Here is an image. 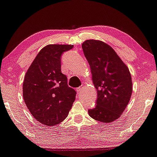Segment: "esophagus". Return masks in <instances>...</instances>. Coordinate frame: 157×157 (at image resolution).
<instances>
[{"instance_id": "34e87169", "label": "esophagus", "mask_w": 157, "mask_h": 157, "mask_svg": "<svg viewBox=\"0 0 157 157\" xmlns=\"http://www.w3.org/2000/svg\"><path fill=\"white\" fill-rule=\"evenodd\" d=\"M83 86H82V85H81V86H80V87H78V88H76V93H77L78 94H79L80 93H81V91L82 90V89H83Z\"/></svg>"}]
</instances>
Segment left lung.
Masks as SVG:
<instances>
[{"label": "left lung", "mask_w": 157, "mask_h": 157, "mask_svg": "<svg viewBox=\"0 0 157 157\" xmlns=\"http://www.w3.org/2000/svg\"><path fill=\"white\" fill-rule=\"evenodd\" d=\"M82 48L97 90L96 106L88 111L89 115L100 122H113L120 117L131 99V73L114 50L102 41L86 40Z\"/></svg>", "instance_id": "1"}]
</instances>
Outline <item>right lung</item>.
I'll use <instances>...</instances> for the list:
<instances>
[{"label": "right lung", "mask_w": 157, "mask_h": 157, "mask_svg": "<svg viewBox=\"0 0 157 157\" xmlns=\"http://www.w3.org/2000/svg\"><path fill=\"white\" fill-rule=\"evenodd\" d=\"M73 45L50 44L38 53L26 73L23 98L33 116L51 126L66 119L75 100L76 91L61 73V55Z\"/></svg>", "instance_id": "add662e5"}]
</instances>
